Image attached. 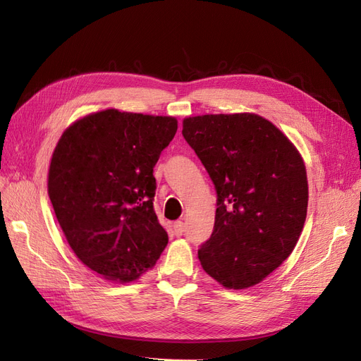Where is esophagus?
<instances>
[{"label":"esophagus","mask_w":361,"mask_h":361,"mask_svg":"<svg viewBox=\"0 0 361 361\" xmlns=\"http://www.w3.org/2000/svg\"><path fill=\"white\" fill-rule=\"evenodd\" d=\"M183 231H185V223L183 221H176L173 224V232L176 236H180L183 233Z\"/></svg>","instance_id":"1"}]
</instances>
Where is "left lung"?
<instances>
[{
    "label": "left lung",
    "mask_w": 361,
    "mask_h": 361,
    "mask_svg": "<svg viewBox=\"0 0 361 361\" xmlns=\"http://www.w3.org/2000/svg\"><path fill=\"white\" fill-rule=\"evenodd\" d=\"M182 135L216 190L202 268L227 289L255 286L290 256L302 232L309 185L300 152L255 113L187 117Z\"/></svg>",
    "instance_id": "left-lung-1"
}]
</instances>
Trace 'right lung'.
<instances>
[{
    "mask_svg": "<svg viewBox=\"0 0 361 361\" xmlns=\"http://www.w3.org/2000/svg\"><path fill=\"white\" fill-rule=\"evenodd\" d=\"M176 130V117L108 108L73 122L52 152L57 221L75 256L106 280L140 279L169 243L154 211V167Z\"/></svg>",
    "mask_w": 361,
    "mask_h": 361,
    "instance_id": "1",
    "label": "right lung"
}]
</instances>
